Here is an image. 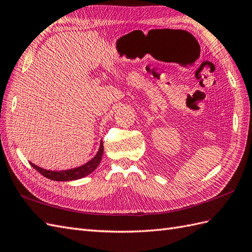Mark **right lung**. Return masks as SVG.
<instances>
[{
    "label": "right lung",
    "instance_id": "1",
    "mask_svg": "<svg viewBox=\"0 0 252 252\" xmlns=\"http://www.w3.org/2000/svg\"><path fill=\"white\" fill-rule=\"evenodd\" d=\"M103 143L101 141L99 151L96 152L94 158H92L87 162L86 164H84L80 167H76V168L73 169H68V170H61V171H54V170H47L43 169L41 167H38L35 164L31 163L30 164L34 167V168L40 172L43 177H46L50 180H53V181H72V180H77L88 176L89 173H92L96 167L99 166L101 158L103 156Z\"/></svg>",
    "mask_w": 252,
    "mask_h": 252
}]
</instances>
